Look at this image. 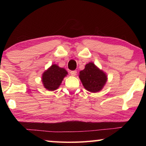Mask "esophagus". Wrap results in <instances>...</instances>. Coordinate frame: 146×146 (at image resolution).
<instances>
[{"instance_id":"obj_1","label":"esophagus","mask_w":146,"mask_h":146,"mask_svg":"<svg viewBox=\"0 0 146 146\" xmlns=\"http://www.w3.org/2000/svg\"><path fill=\"white\" fill-rule=\"evenodd\" d=\"M70 73L72 76H75L76 75V71H71Z\"/></svg>"}]
</instances>
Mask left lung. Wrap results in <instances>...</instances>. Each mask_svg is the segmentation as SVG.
I'll return each mask as SVG.
<instances>
[{
    "mask_svg": "<svg viewBox=\"0 0 146 146\" xmlns=\"http://www.w3.org/2000/svg\"><path fill=\"white\" fill-rule=\"evenodd\" d=\"M79 78L86 90L97 93L103 88L107 82V75L93 62L85 66L84 70L80 71Z\"/></svg>",
    "mask_w": 146,
    "mask_h": 146,
    "instance_id": "obj_1",
    "label": "left lung"
}]
</instances>
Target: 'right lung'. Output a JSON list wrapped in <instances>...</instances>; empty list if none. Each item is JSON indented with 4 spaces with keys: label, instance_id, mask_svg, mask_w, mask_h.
<instances>
[{
    "label": "right lung",
    "instance_id": "add662e5",
    "mask_svg": "<svg viewBox=\"0 0 146 146\" xmlns=\"http://www.w3.org/2000/svg\"><path fill=\"white\" fill-rule=\"evenodd\" d=\"M67 75L68 72L65 69L60 68L56 64H53L44 71L42 76V81L44 88L49 91L56 90Z\"/></svg>",
    "mask_w": 146,
    "mask_h": 146
}]
</instances>
